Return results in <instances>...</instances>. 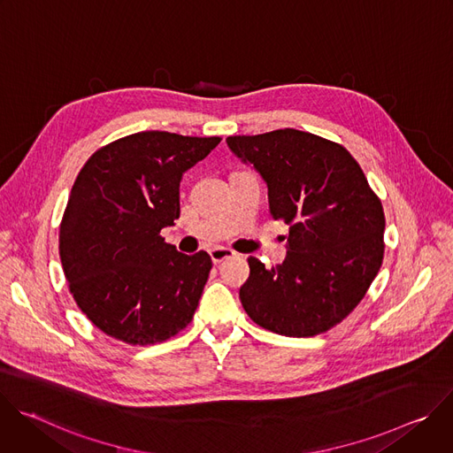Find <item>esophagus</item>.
<instances>
[{
  "label": "esophagus",
  "mask_w": 453,
  "mask_h": 453,
  "mask_svg": "<svg viewBox=\"0 0 453 453\" xmlns=\"http://www.w3.org/2000/svg\"><path fill=\"white\" fill-rule=\"evenodd\" d=\"M210 256H211L213 264H220V262L229 260V257H233V256H234V250H231V249H227V247H213V249L210 250Z\"/></svg>",
  "instance_id": "esophagus-1"
}]
</instances>
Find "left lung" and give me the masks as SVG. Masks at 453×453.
Wrapping results in <instances>:
<instances>
[{
  "instance_id": "left-lung-1",
  "label": "left lung",
  "mask_w": 453,
  "mask_h": 453,
  "mask_svg": "<svg viewBox=\"0 0 453 453\" xmlns=\"http://www.w3.org/2000/svg\"><path fill=\"white\" fill-rule=\"evenodd\" d=\"M227 147L269 188L274 220L290 226L278 267L249 257L247 315L280 335L328 332L362 301L383 260L380 199L342 147L296 128L229 136Z\"/></svg>"
}]
</instances>
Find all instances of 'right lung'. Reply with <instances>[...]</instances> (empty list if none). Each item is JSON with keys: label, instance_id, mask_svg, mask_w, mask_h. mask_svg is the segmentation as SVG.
Returning <instances> with one entry per match:
<instances>
[{"label": "right lung", "instance_id": "right-lung-1", "mask_svg": "<svg viewBox=\"0 0 453 453\" xmlns=\"http://www.w3.org/2000/svg\"><path fill=\"white\" fill-rule=\"evenodd\" d=\"M220 138L165 131L125 136L81 170L64 211L58 252L79 308L104 334L156 344L189 325L213 267L182 254L161 229L179 219V184Z\"/></svg>", "mask_w": 453, "mask_h": 453}]
</instances>
